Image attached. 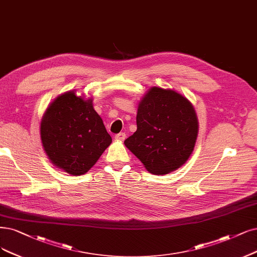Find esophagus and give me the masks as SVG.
<instances>
[{"mask_svg": "<svg viewBox=\"0 0 257 257\" xmlns=\"http://www.w3.org/2000/svg\"><path fill=\"white\" fill-rule=\"evenodd\" d=\"M126 139V135L123 134V132H120V134H118V135H116L115 136V140H117V141H123Z\"/></svg>", "mask_w": 257, "mask_h": 257, "instance_id": "esophagus-1", "label": "esophagus"}]
</instances>
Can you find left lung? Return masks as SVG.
I'll list each match as a JSON object with an SVG mask.
<instances>
[{"instance_id":"1","label":"left lung","mask_w":257,"mask_h":257,"mask_svg":"<svg viewBox=\"0 0 257 257\" xmlns=\"http://www.w3.org/2000/svg\"><path fill=\"white\" fill-rule=\"evenodd\" d=\"M137 126L123 144L150 174L172 173L193 154L198 117L193 103L176 90L150 88L139 102Z\"/></svg>"}]
</instances>
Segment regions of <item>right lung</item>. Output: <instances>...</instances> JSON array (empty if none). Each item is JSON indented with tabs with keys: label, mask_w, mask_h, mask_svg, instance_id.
I'll list each match as a JSON object with an SVG mask.
<instances>
[{
	"label": "right lung",
	"mask_w": 257,
	"mask_h": 257,
	"mask_svg": "<svg viewBox=\"0 0 257 257\" xmlns=\"http://www.w3.org/2000/svg\"><path fill=\"white\" fill-rule=\"evenodd\" d=\"M40 137L51 163L72 176L89 172L112 142L93 98L78 96L76 90L59 95L47 107Z\"/></svg>",
	"instance_id": "obj_1"
}]
</instances>
